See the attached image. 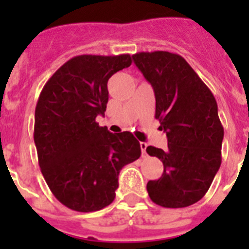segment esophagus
Listing matches in <instances>:
<instances>
[{"label": "esophagus", "instance_id": "esophagus-1", "mask_svg": "<svg viewBox=\"0 0 249 249\" xmlns=\"http://www.w3.org/2000/svg\"><path fill=\"white\" fill-rule=\"evenodd\" d=\"M140 146H141V150H142V155H146V148H147V143H146V142H141Z\"/></svg>", "mask_w": 249, "mask_h": 249}]
</instances>
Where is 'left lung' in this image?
Listing matches in <instances>:
<instances>
[{"label": "left lung", "instance_id": "8db88e82", "mask_svg": "<svg viewBox=\"0 0 249 249\" xmlns=\"http://www.w3.org/2000/svg\"><path fill=\"white\" fill-rule=\"evenodd\" d=\"M133 59L154 89L155 117L168 138L165 151L146 148L164 165L161 177L147 182L148 195L164 208H185L204 196L220 169L224 128L217 102L181 55L143 52Z\"/></svg>", "mask_w": 249, "mask_h": 249}]
</instances>
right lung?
Wrapping results in <instances>:
<instances>
[{
  "instance_id": "add662e5",
  "label": "right lung",
  "mask_w": 249,
  "mask_h": 249,
  "mask_svg": "<svg viewBox=\"0 0 249 249\" xmlns=\"http://www.w3.org/2000/svg\"><path fill=\"white\" fill-rule=\"evenodd\" d=\"M132 64L129 54L79 55L45 84L35 111V143L41 173L54 196L77 212L109 205L123 166L141 156L130 132L109 133L105 115L109 77Z\"/></svg>"
}]
</instances>
